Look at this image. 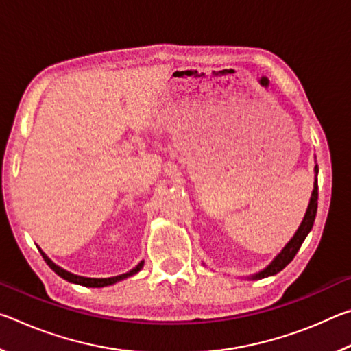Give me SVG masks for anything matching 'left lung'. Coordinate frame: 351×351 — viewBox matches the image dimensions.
I'll list each match as a JSON object with an SVG mask.
<instances>
[{
  "label": "left lung",
  "mask_w": 351,
  "mask_h": 351,
  "mask_svg": "<svg viewBox=\"0 0 351 351\" xmlns=\"http://www.w3.org/2000/svg\"><path fill=\"white\" fill-rule=\"evenodd\" d=\"M316 173H317V165H316ZM317 197H319V192H317V180H316V182H314L310 204H308V209L304 217V221H302V224L299 226L297 232L294 234L293 239L289 240L288 245L282 249V252L277 255L268 268L258 272V274L252 276V278H263L268 276H274L277 272H280L285 266H287L289 261L295 257L297 251L300 249L302 243H304V240L306 239V235L310 234V230L314 224V218H316V212H317Z\"/></svg>",
  "instance_id": "1"
}]
</instances>
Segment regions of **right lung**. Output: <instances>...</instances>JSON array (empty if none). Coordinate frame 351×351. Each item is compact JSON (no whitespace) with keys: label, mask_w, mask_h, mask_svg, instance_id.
Instances as JSON below:
<instances>
[{"label":"right lung","mask_w":351,"mask_h":351,"mask_svg":"<svg viewBox=\"0 0 351 351\" xmlns=\"http://www.w3.org/2000/svg\"><path fill=\"white\" fill-rule=\"evenodd\" d=\"M40 254L43 255V258H45V261L47 265H49V268L56 272L57 276H60L62 278H64V280H68V282H71V283H77V285H82V287H88V288H102V287H108V285H112V283H116V282H119V280H122V278H127V277H130V276H133V274H136V272H139L141 271V268H142V261L141 263L136 266L134 269H132L130 272H127V274H122V276H117V277H110V278H88V277H80V276H75V274H71V272H68V271H64V269H62L60 266H57V265H54L52 263V261L46 257V255L41 252V249H40Z\"/></svg>","instance_id":"add662e5"}]
</instances>
